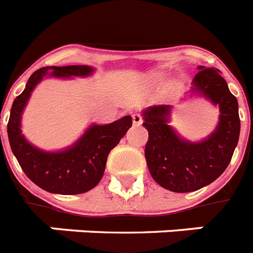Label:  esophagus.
Listing matches in <instances>:
<instances>
[{
    "instance_id": "obj_1",
    "label": "esophagus",
    "mask_w": 253,
    "mask_h": 253,
    "mask_svg": "<svg viewBox=\"0 0 253 253\" xmlns=\"http://www.w3.org/2000/svg\"><path fill=\"white\" fill-rule=\"evenodd\" d=\"M132 123L135 126H140L143 123V118L140 114H132Z\"/></svg>"
}]
</instances>
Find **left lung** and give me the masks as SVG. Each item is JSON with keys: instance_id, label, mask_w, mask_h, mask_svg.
<instances>
[{"instance_id": "1", "label": "left lung", "mask_w": 253, "mask_h": 253, "mask_svg": "<svg viewBox=\"0 0 253 253\" xmlns=\"http://www.w3.org/2000/svg\"><path fill=\"white\" fill-rule=\"evenodd\" d=\"M197 69L189 95L204 97L219 109V121L211 134L200 142L182 138L170 126L172 105H155L142 113L148 131L147 167L152 178L170 192H194L211 184L226 170L239 142L238 99L219 69L204 65Z\"/></svg>"}]
</instances>
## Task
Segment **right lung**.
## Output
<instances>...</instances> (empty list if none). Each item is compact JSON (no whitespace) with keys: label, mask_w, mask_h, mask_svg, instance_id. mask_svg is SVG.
I'll use <instances>...</instances> for the list:
<instances>
[{"label":"right lung","mask_w":253,"mask_h":253,"mask_svg":"<svg viewBox=\"0 0 253 253\" xmlns=\"http://www.w3.org/2000/svg\"><path fill=\"white\" fill-rule=\"evenodd\" d=\"M94 71L90 65L44 67L30 76L25 90L14 99L7 123L10 147L26 176L45 192L81 194L94 188L102 178L110 151L132 126L130 115L109 125L91 123L72 146L60 151L41 150L22 134V114L31 93L43 79L87 77Z\"/></svg>","instance_id":"add662e5"}]
</instances>
